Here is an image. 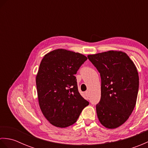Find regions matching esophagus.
Here are the masks:
<instances>
[{"mask_svg":"<svg viewBox=\"0 0 148 148\" xmlns=\"http://www.w3.org/2000/svg\"><path fill=\"white\" fill-rule=\"evenodd\" d=\"M85 95L87 98H88V97H90V93L88 91H86V92H85Z\"/></svg>","mask_w":148,"mask_h":148,"instance_id":"34e87169","label":"esophagus"}]
</instances>
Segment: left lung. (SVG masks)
Listing matches in <instances>:
<instances>
[{
	"mask_svg": "<svg viewBox=\"0 0 148 148\" xmlns=\"http://www.w3.org/2000/svg\"><path fill=\"white\" fill-rule=\"evenodd\" d=\"M101 77V98L96 105L99 120L112 129L126 121L136 106L139 79L136 65L126 53L108 51L88 55Z\"/></svg>",
	"mask_w": 148,
	"mask_h": 148,
	"instance_id": "left-lung-1",
	"label": "left lung"
}]
</instances>
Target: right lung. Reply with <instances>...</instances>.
<instances>
[{
	"instance_id": "obj_1",
	"label": "right lung",
	"mask_w": 148,
	"mask_h": 148,
	"mask_svg": "<svg viewBox=\"0 0 148 148\" xmlns=\"http://www.w3.org/2000/svg\"><path fill=\"white\" fill-rule=\"evenodd\" d=\"M86 60L81 53L58 49L47 53L40 62L36 76L40 109L56 127L75 123L89 104L79 93L74 76Z\"/></svg>"
}]
</instances>
